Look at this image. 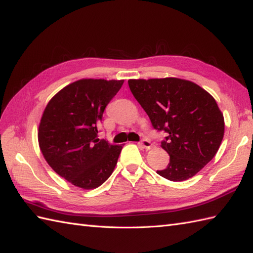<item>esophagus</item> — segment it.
Wrapping results in <instances>:
<instances>
[{
	"mask_svg": "<svg viewBox=\"0 0 253 253\" xmlns=\"http://www.w3.org/2000/svg\"><path fill=\"white\" fill-rule=\"evenodd\" d=\"M139 146H141L142 148H145V149H150L151 147H153V144H151V142L149 141V139L143 138L142 141L139 142Z\"/></svg>",
	"mask_w": 253,
	"mask_h": 253,
	"instance_id": "34e87169",
	"label": "esophagus"
}]
</instances>
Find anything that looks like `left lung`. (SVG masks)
Returning <instances> with one entry per match:
<instances>
[{
  "label": "left lung",
  "mask_w": 253,
  "mask_h": 253,
  "mask_svg": "<svg viewBox=\"0 0 253 253\" xmlns=\"http://www.w3.org/2000/svg\"><path fill=\"white\" fill-rule=\"evenodd\" d=\"M127 83L153 127L167 133L161 147L170 162L157 173L173 182L193 177L215 156L224 136L215 99L196 83L177 78Z\"/></svg>",
  "instance_id": "obj_1"
}]
</instances>
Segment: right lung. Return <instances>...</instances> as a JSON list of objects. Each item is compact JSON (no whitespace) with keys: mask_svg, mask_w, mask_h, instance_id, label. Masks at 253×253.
<instances>
[{"mask_svg":"<svg viewBox=\"0 0 253 253\" xmlns=\"http://www.w3.org/2000/svg\"><path fill=\"white\" fill-rule=\"evenodd\" d=\"M123 80L82 79L49 100L39 126V145L52 169L83 189L100 186L114 172L122 146L99 139L106 106Z\"/></svg>","mask_w":253,"mask_h":253,"instance_id":"right-lung-1","label":"right lung"}]
</instances>
